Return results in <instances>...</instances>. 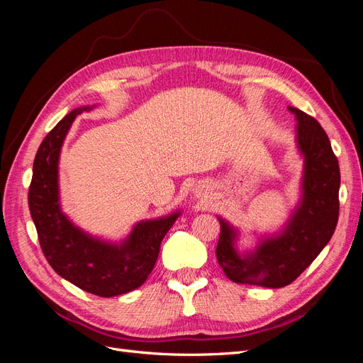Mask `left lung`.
<instances>
[{
    "instance_id": "obj_1",
    "label": "left lung",
    "mask_w": 363,
    "mask_h": 363,
    "mask_svg": "<svg viewBox=\"0 0 363 363\" xmlns=\"http://www.w3.org/2000/svg\"><path fill=\"white\" fill-rule=\"evenodd\" d=\"M296 150L303 157L300 200L279 232L260 235L251 250H239L240 232L218 216L221 233L218 263L225 276L242 284L283 288L311 265L332 239L339 216V163L318 121L295 107Z\"/></svg>"
}]
</instances>
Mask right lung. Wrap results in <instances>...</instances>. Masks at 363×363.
<instances>
[{
  "label": "right lung",
  "instance_id": "add662e5",
  "mask_svg": "<svg viewBox=\"0 0 363 363\" xmlns=\"http://www.w3.org/2000/svg\"><path fill=\"white\" fill-rule=\"evenodd\" d=\"M94 107L95 104L74 108L42 140L33 162L28 207L51 268L77 288L108 298L133 291L147 280L164 235L182 212L142 219L119 242L84 232L63 213L59 189L60 151L77 115Z\"/></svg>",
  "mask_w": 363,
  "mask_h": 363
}]
</instances>
